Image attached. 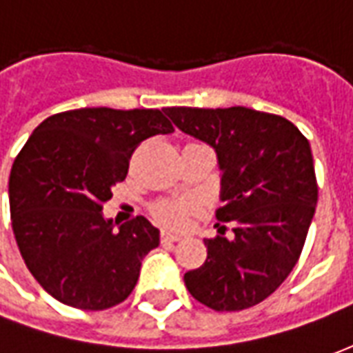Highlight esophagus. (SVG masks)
Segmentation results:
<instances>
[{"label": "esophagus", "mask_w": 353, "mask_h": 353, "mask_svg": "<svg viewBox=\"0 0 353 353\" xmlns=\"http://www.w3.org/2000/svg\"><path fill=\"white\" fill-rule=\"evenodd\" d=\"M179 240H181V234H176L172 230H162L161 232L162 244H174V242H179Z\"/></svg>", "instance_id": "esophagus-1"}]
</instances>
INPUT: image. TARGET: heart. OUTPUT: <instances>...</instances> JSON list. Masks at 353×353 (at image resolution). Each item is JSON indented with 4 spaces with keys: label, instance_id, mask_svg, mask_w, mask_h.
Here are the masks:
<instances>
[{
    "label": "heart",
    "instance_id": "obj_1",
    "mask_svg": "<svg viewBox=\"0 0 353 353\" xmlns=\"http://www.w3.org/2000/svg\"><path fill=\"white\" fill-rule=\"evenodd\" d=\"M194 210L192 200H164L154 206V215L157 219L164 225L172 227H183L189 221V215Z\"/></svg>",
    "mask_w": 353,
    "mask_h": 353
}]
</instances>
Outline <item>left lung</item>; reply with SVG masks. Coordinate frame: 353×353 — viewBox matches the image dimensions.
<instances>
[{"instance_id": "left-lung-1", "label": "left lung", "mask_w": 353, "mask_h": 353, "mask_svg": "<svg viewBox=\"0 0 353 353\" xmlns=\"http://www.w3.org/2000/svg\"><path fill=\"white\" fill-rule=\"evenodd\" d=\"M172 123L217 153L223 225L206 238L208 257L185 274L199 303L236 312L265 301L280 288L303 252L318 204L310 143L295 124L272 113L242 108H166Z\"/></svg>"}]
</instances>
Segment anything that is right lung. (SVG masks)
Returning a JSON list of instances; mask_svg holds the SVG:
<instances>
[{
    "label": "right lung",
    "mask_w": 353,
    "mask_h": 353,
    "mask_svg": "<svg viewBox=\"0 0 353 353\" xmlns=\"http://www.w3.org/2000/svg\"><path fill=\"white\" fill-rule=\"evenodd\" d=\"M172 132L159 109L81 108L45 119L22 147L9 177L12 232L28 270L57 301L105 310L136 288L161 232L143 215L115 229L101 210L136 147Z\"/></svg>",
    "instance_id": "add662e5"
}]
</instances>
